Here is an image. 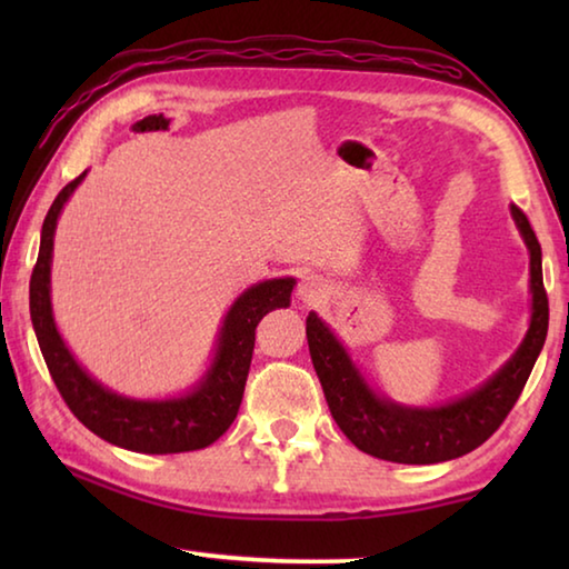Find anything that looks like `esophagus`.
<instances>
[{
    "mask_svg": "<svg viewBox=\"0 0 569 569\" xmlns=\"http://www.w3.org/2000/svg\"><path fill=\"white\" fill-rule=\"evenodd\" d=\"M326 293H329V286H326V281H323L321 276H313V273L303 276L301 283H298V288H296L298 301H303L308 306L321 303L323 298H326Z\"/></svg>",
    "mask_w": 569,
    "mask_h": 569,
    "instance_id": "1",
    "label": "esophagus"
}]
</instances>
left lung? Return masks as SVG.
<instances>
[{
    "label": "left lung",
    "instance_id": "1",
    "mask_svg": "<svg viewBox=\"0 0 569 569\" xmlns=\"http://www.w3.org/2000/svg\"><path fill=\"white\" fill-rule=\"evenodd\" d=\"M529 253V323L522 343L477 389L435 407H409L377 391L351 359L343 341L319 313L306 319L311 361L326 403L356 449L397 465H439L469 455L495 435L522 393L542 351L550 306L542 286V248L517 206H509Z\"/></svg>",
    "mask_w": 569,
    "mask_h": 569
}]
</instances>
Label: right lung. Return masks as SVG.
<instances>
[{
    "label": "right lung",
    "mask_w": 569,
    "mask_h": 569,
    "mask_svg": "<svg viewBox=\"0 0 569 569\" xmlns=\"http://www.w3.org/2000/svg\"><path fill=\"white\" fill-rule=\"evenodd\" d=\"M80 178L60 190L42 223L40 256L30 281V316L47 369L72 413L92 435L138 455H180L210 447L233 423L246 391L253 359L256 326L266 313L291 306L296 278H268L240 293L223 316L213 356L190 389L176 397L138 399L104 387L74 359L57 329L52 311L54 230L67 200L80 188Z\"/></svg>",
    "instance_id": "add662e5"
}]
</instances>
